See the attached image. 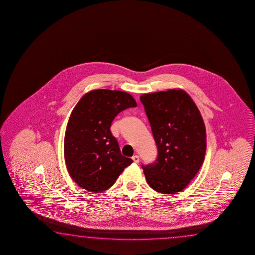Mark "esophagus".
Segmentation results:
<instances>
[{
	"label": "esophagus",
	"instance_id": "1",
	"mask_svg": "<svg viewBox=\"0 0 255 255\" xmlns=\"http://www.w3.org/2000/svg\"><path fill=\"white\" fill-rule=\"evenodd\" d=\"M132 160H134V162L135 163H138L139 162V156L134 155L132 157Z\"/></svg>",
	"mask_w": 255,
	"mask_h": 255
}]
</instances>
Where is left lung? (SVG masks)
Returning a JSON list of instances; mask_svg holds the SVG:
<instances>
[{"mask_svg": "<svg viewBox=\"0 0 255 255\" xmlns=\"http://www.w3.org/2000/svg\"><path fill=\"white\" fill-rule=\"evenodd\" d=\"M158 149L142 165L147 183L160 194H176L195 177L206 151V130L197 106L181 89L140 96Z\"/></svg>", "mask_w": 255, "mask_h": 255, "instance_id": "obj_1", "label": "left lung"}]
</instances>
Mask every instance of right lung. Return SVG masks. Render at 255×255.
<instances>
[{
  "label": "right lung",
  "mask_w": 255,
  "mask_h": 255,
  "mask_svg": "<svg viewBox=\"0 0 255 255\" xmlns=\"http://www.w3.org/2000/svg\"><path fill=\"white\" fill-rule=\"evenodd\" d=\"M131 107H136L132 95L108 89L91 91L75 106L65 133V161L83 189L103 193L133 162L121 154L110 129L115 117Z\"/></svg>",
  "instance_id": "1"
}]
</instances>
